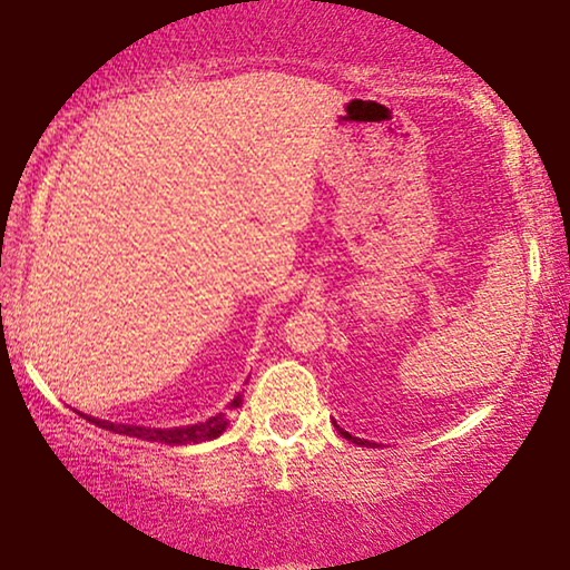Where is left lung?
I'll return each instance as SVG.
<instances>
[{
    "mask_svg": "<svg viewBox=\"0 0 570 570\" xmlns=\"http://www.w3.org/2000/svg\"><path fill=\"white\" fill-rule=\"evenodd\" d=\"M334 428H336V432H340V435H342L344 440H352V442H354V445H360V448H374V442H370V440H362V438H354V435H350V432H346V430H342V428H340V424H336V422H334Z\"/></svg>",
    "mask_w": 570,
    "mask_h": 570,
    "instance_id": "left-lung-1",
    "label": "left lung"
}]
</instances>
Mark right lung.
<instances>
[{"label":"right lung","instance_id":"right-lung-1","mask_svg":"<svg viewBox=\"0 0 570 570\" xmlns=\"http://www.w3.org/2000/svg\"><path fill=\"white\" fill-rule=\"evenodd\" d=\"M240 407V394L228 402V410ZM92 424H98L102 430H110L115 435H128L148 442H163V445H198V442L216 440L220 432L228 428V414L218 412L216 417H208L206 422L196 424H183V428H142V424H122V422H110V420H98L90 417V414L77 412Z\"/></svg>","mask_w":570,"mask_h":570}]
</instances>
